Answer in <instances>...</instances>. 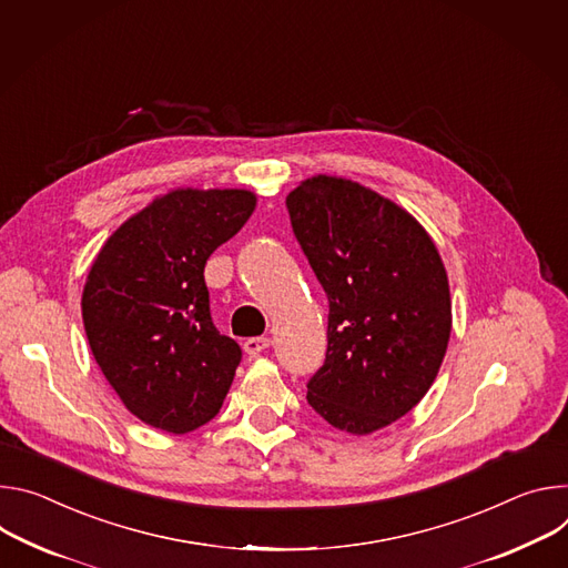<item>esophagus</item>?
<instances>
[{
    "label": "esophagus",
    "instance_id": "34e87169",
    "mask_svg": "<svg viewBox=\"0 0 568 568\" xmlns=\"http://www.w3.org/2000/svg\"><path fill=\"white\" fill-rule=\"evenodd\" d=\"M268 345H271V338H266V336H255V338H247V341L243 343V349H245V354H250V356H257V354L264 352Z\"/></svg>",
    "mask_w": 568,
    "mask_h": 568
}]
</instances>
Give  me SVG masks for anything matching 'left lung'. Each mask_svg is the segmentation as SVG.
Listing matches in <instances>:
<instances>
[{
  "label": "left lung",
  "instance_id": "1",
  "mask_svg": "<svg viewBox=\"0 0 568 568\" xmlns=\"http://www.w3.org/2000/svg\"><path fill=\"white\" fill-rule=\"evenodd\" d=\"M286 210L329 300L327 354L306 402L341 430H379L419 404L443 365L452 334L443 260L408 212L352 180H304Z\"/></svg>",
  "mask_w": 568,
  "mask_h": 568
}]
</instances>
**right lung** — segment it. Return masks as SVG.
Listing matches in <instances>:
<instances>
[{"label": "right lung", "mask_w": 568, "mask_h": 568, "mask_svg": "<svg viewBox=\"0 0 568 568\" xmlns=\"http://www.w3.org/2000/svg\"><path fill=\"white\" fill-rule=\"evenodd\" d=\"M255 203L243 189H175L92 264L81 302L90 349L125 408L160 430H196L230 390L241 347L214 327L203 273Z\"/></svg>", "instance_id": "obj_1"}]
</instances>
